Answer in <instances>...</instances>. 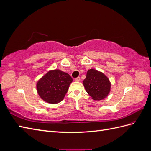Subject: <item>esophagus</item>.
Returning a JSON list of instances; mask_svg holds the SVG:
<instances>
[{
    "label": "esophagus",
    "mask_w": 151,
    "mask_h": 151,
    "mask_svg": "<svg viewBox=\"0 0 151 151\" xmlns=\"http://www.w3.org/2000/svg\"><path fill=\"white\" fill-rule=\"evenodd\" d=\"M80 81H81V78H80V77H77V78H76V81L79 82Z\"/></svg>",
    "instance_id": "1"
}]
</instances>
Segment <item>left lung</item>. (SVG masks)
<instances>
[{"label": "left lung", "instance_id": "1", "mask_svg": "<svg viewBox=\"0 0 151 151\" xmlns=\"http://www.w3.org/2000/svg\"><path fill=\"white\" fill-rule=\"evenodd\" d=\"M83 83L86 92L96 101L106 98L110 92L111 83L109 79L103 72L93 68L87 72Z\"/></svg>", "mask_w": 151, "mask_h": 151}]
</instances>
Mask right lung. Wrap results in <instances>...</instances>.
I'll return each mask as SVG.
<instances>
[{"label": "right lung", "mask_w": 151, "mask_h": 151, "mask_svg": "<svg viewBox=\"0 0 151 151\" xmlns=\"http://www.w3.org/2000/svg\"><path fill=\"white\" fill-rule=\"evenodd\" d=\"M72 81L66 72L58 69L50 70L36 84L38 94L45 102L58 103L64 98Z\"/></svg>", "instance_id": "add662e5"}]
</instances>
